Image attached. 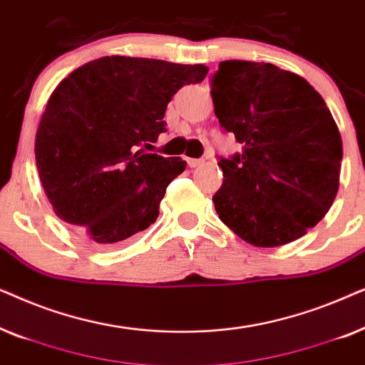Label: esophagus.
Segmentation results:
<instances>
[{"label": "esophagus", "instance_id": "obj_1", "mask_svg": "<svg viewBox=\"0 0 365 365\" xmlns=\"http://www.w3.org/2000/svg\"><path fill=\"white\" fill-rule=\"evenodd\" d=\"M187 164L191 168H199L204 164V159H187Z\"/></svg>", "mask_w": 365, "mask_h": 365}]
</instances>
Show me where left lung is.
<instances>
[{"mask_svg": "<svg viewBox=\"0 0 365 365\" xmlns=\"http://www.w3.org/2000/svg\"><path fill=\"white\" fill-rule=\"evenodd\" d=\"M214 113L242 153L219 159V219L244 241L277 247L331 209L342 139L321 94L271 63L222 61L211 79Z\"/></svg>", "mask_w": 365, "mask_h": 365, "instance_id": "left-lung-1", "label": "left lung"}]
</instances>
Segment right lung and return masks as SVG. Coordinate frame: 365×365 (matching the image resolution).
<instances>
[{
	"label": "right lung",
	"instance_id": "right-lung-1",
	"mask_svg": "<svg viewBox=\"0 0 365 365\" xmlns=\"http://www.w3.org/2000/svg\"><path fill=\"white\" fill-rule=\"evenodd\" d=\"M204 64L104 56L74 69L48 99L34 154L53 211L89 241L114 246L148 229L181 158L144 153L166 131L168 103L201 83Z\"/></svg>",
	"mask_w": 365,
	"mask_h": 365
}]
</instances>
